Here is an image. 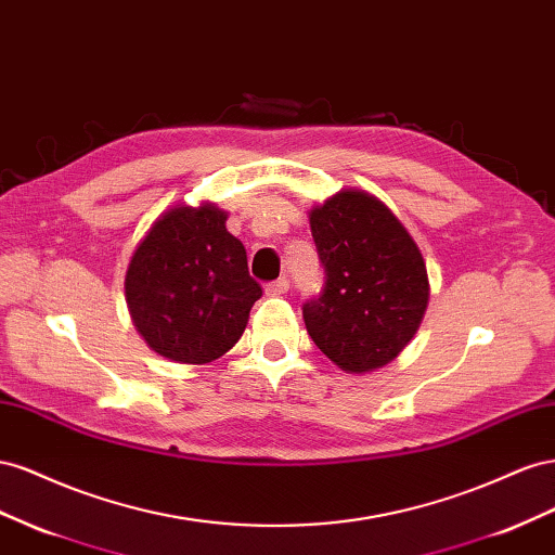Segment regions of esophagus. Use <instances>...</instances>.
Masks as SVG:
<instances>
[{"label":"esophagus","instance_id":"1","mask_svg":"<svg viewBox=\"0 0 555 555\" xmlns=\"http://www.w3.org/2000/svg\"><path fill=\"white\" fill-rule=\"evenodd\" d=\"M288 288H291L288 279H276V281H272V283H267L264 293H267L269 297H281V295L288 293Z\"/></svg>","mask_w":555,"mask_h":555}]
</instances>
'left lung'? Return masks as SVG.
Masks as SVG:
<instances>
[{"mask_svg": "<svg viewBox=\"0 0 555 555\" xmlns=\"http://www.w3.org/2000/svg\"><path fill=\"white\" fill-rule=\"evenodd\" d=\"M325 286L302 305L309 337L348 374L388 365L416 335L430 297L421 250L365 190H339L309 211Z\"/></svg>", "mask_w": 555, "mask_h": 555, "instance_id": "1", "label": "left lung"}]
</instances>
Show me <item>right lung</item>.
Instances as JSON below:
<instances>
[{"label": "right lung", "instance_id": "1", "mask_svg": "<svg viewBox=\"0 0 555 555\" xmlns=\"http://www.w3.org/2000/svg\"><path fill=\"white\" fill-rule=\"evenodd\" d=\"M225 220L209 202L197 209L177 204L134 250L125 299L137 332L163 358L207 365L228 353L262 295Z\"/></svg>", "mask_w": 555, "mask_h": 555}]
</instances>
